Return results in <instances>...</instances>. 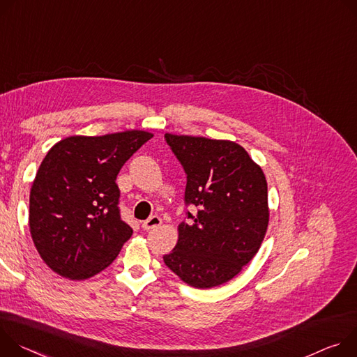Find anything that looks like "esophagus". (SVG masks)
Listing matches in <instances>:
<instances>
[{
  "label": "esophagus",
  "instance_id": "34e87169",
  "mask_svg": "<svg viewBox=\"0 0 357 357\" xmlns=\"http://www.w3.org/2000/svg\"><path fill=\"white\" fill-rule=\"evenodd\" d=\"M160 225H162V218L158 217V215H151L149 220L143 221V224H142L143 229H146V231L157 228V227H160Z\"/></svg>",
  "mask_w": 357,
  "mask_h": 357
}]
</instances>
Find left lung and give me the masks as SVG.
Listing matches in <instances>:
<instances>
[{
    "label": "left lung",
    "mask_w": 357,
    "mask_h": 357,
    "mask_svg": "<svg viewBox=\"0 0 357 357\" xmlns=\"http://www.w3.org/2000/svg\"><path fill=\"white\" fill-rule=\"evenodd\" d=\"M165 137L187 174L184 202L197 208L178 225V241L165 264L190 287L222 285L264 241L269 221L265 174L235 142Z\"/></svg>",
    "instance_id": "left-lung-1"
}]
</instances>
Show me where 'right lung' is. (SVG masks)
<instances>
[{
	"mask_svg": "<svg viewBox=\"0 0 357 357\" xmlns=\"http://www.w3.org/2000/svg\"><path fill=\"white\" fill-rule=\"evenodd\" d=\"M144 130L70 136L51 147L29 194V231L58 275L88 280L107 268L133 229L121 218L116 177L147 140Z\"/></svg>",
	"mask_w": 357,
	"mask_h": 357,
	"instance_id": "add662e5",
	"label": "right lung"
}]
</instances>
